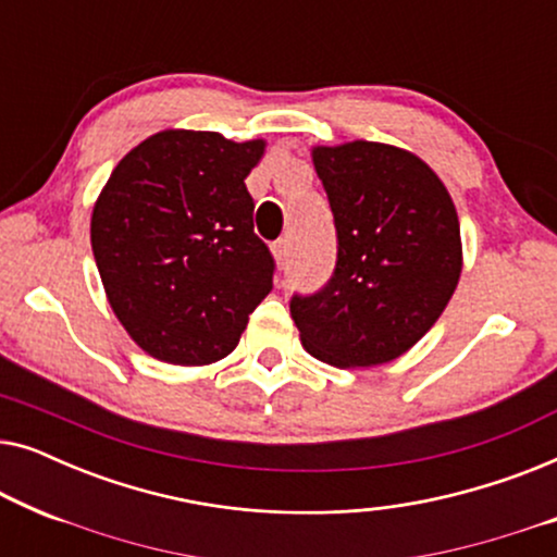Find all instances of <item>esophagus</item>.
<instances>
[{
    "label": "esophagus",
    "mask_w": 557,
    "mask_h": 557,
    "mask_svg": "<svg viewBox=\"0 0 557 557\" xmlns=\"http://www.w3.org/2000/svg\"><path fill=\"white\" fill-rule=\"evenodd\" d=\"M273 258H276V263L278 265H284V261H286V256H288V240L286 238H281V240H276L273 243Z\"/></svg>",
    "instance_id": "1"
}]
</instances>
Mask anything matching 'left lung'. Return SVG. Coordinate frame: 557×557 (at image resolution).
<instances>
[{"instance_id":"1","label":"left lung","mask_w":557,"mask_h":557,"mask_svg":"<svg viewBox=\"0 0 557 557\" xmlns=\"http://www.w3.org/2000/svg\"><path fill=\"white\" fill-rule=\"evenodd\" d=\"M311 162L339 250L330 284L292 299L301 345L342 370L398 360L459 286L463 248L451 195L421 157L393 144H317Z\"/></svg>"}]
</instances>
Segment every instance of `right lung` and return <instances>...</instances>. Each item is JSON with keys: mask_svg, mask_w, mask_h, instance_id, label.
<instances>
[{"mask_svg": "<svg viewBox=\"0 0 557 557\" xmlns=\"http://www.w3.org/2000/svg\"><path fill=\"white\" fill-rule=\"evenodd\" d=\"M265 139L164 128L113 166L90 248L113 314L159 362L200 368L238 347L273 288L246 177Z\"/></svg>", "mask_w": 557, "mask_h": 557, "instance_id": "obj_1", "label": "right lung"}]
</instances>
